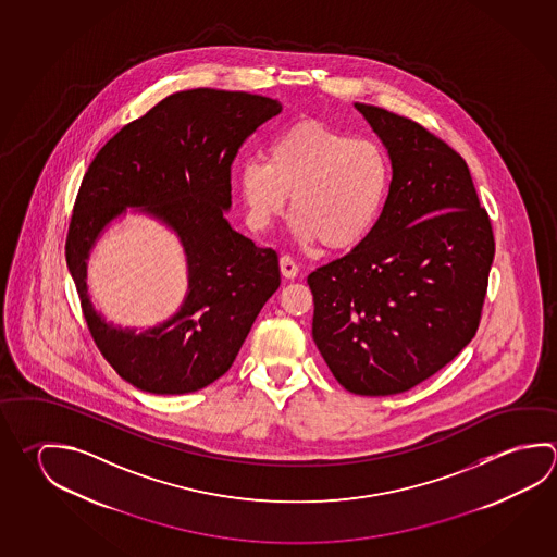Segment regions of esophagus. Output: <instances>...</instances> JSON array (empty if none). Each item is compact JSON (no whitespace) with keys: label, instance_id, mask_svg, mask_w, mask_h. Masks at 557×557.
Here are the masks:
<instances>
[{"label":"esophagus","instance_id":"esophagus-1","mask_svg":"<svg viewBox=\"0 0 557 557\" xmlns=\"http://www.w3.org/2000/svg\"><path fill=\"white\" fill-rule=\"evenodd\" d=\"M280 268H282L283 277H287V280H295L299 274V264L293 260L292 256L283 255Z\"/></svg>","mask_w":557,"mask_h":557}]
</instances>
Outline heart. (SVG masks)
<instances>
[{"mask_svg":"<svg viewBox=\"0 0 557 557\" xmlns=\"http://www.w3.org/2000/svg\"><path fill=\"white\" fill-rule=\"evenodd\" d=\"M389 184V158L375 140L314 119L285 128L265 160H245L235 174L246 225L255 233L274 225L292 196L295 235L334 252L351 250L373 233Z\"/></svg>","mask_w":557,"mask_h":557,"instance_id":"heart-1","label":"heart"}]
</instances>
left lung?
I'll list each match as a JSON object with an SVG mask.
<instances>
[{
    "mask_svg": "<svg viewBox=\"0 0 557 557\" xmlns=\"http://www.w3.org/2000/svg\"><path fill=\"white\" fill-rule=\"evenodd\" d=\"M393 177L361 245L307 277L312 341L344 389L385 397L419 385L478 332L495 238L466 160L412 119L356 103Z\"/></svg>",
    "mask_w": 557,
    "mask_h": 557,
    "instance_id": "1",
    "label": "left lung"
}]
</instances>
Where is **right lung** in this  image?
Here are the masks:
<instances>
[{
    "instance_id": "right-lung-1",
    "label": "right lung",
    "mask_w": 557,
    "mask_h": 557,
    "mask_svg": "<svg viewBox=\"0 0 557 557\" xmlns=\"http://www.w3.org/2000/svg\"><path fill=\"white\" fill-rule=\"evenodd\" d=\"M280 113L277 99L246 91H177L121 128L89 164L70 219L66 262L91 338L137 389L182 395L225 375L280 287L277 252L258 248L225 219L238 148ZM127 206H143L181 236L190 272L181 311L140 333L103 322L85 285L88 250Z\"/></svg>"
}]
</instances>
